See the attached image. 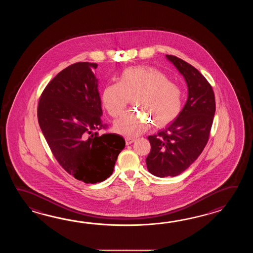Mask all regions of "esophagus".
<instances>
[{
    "label": "esophagus",
    "instance_id": "1",
    "mask_svg": "<svg viewBox=\"0 0 253 253\" xmlns=\"http://www.w3.org/2000/svg\"><path fill=\"white\" fill-rule=\"evenodd\" d=\"M134 141V138H131V137H126V145H130V144H132Z\"/></svg>",
    "mask_w": 253,
    "mask_h": 253
}]
</instances>
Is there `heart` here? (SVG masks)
<instances>
[{
	"mask_svg": "<svg viewBox=\"0 0 253 253\" xmlns=\"http://www.w3.org/2000/svg\"><path fill=\"white\" fill-rule=\"evenodd\" d=\"M134 97L141 112L128 111L115 122V129L126 136H135L149 128L170 124L183 108V91L162 71L150 66L130 67L121 72L119 82L108 84L102 92L103 107L117 118Z\"/></svg>",
	"mask_w": 253,
	"mask_h": 253,
	"instance_id": "1",
	"label": "heart"
}]
</instances>
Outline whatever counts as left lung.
Listing matches in <instances>:
<instances>
[{
    "label": "left lung",
    "instance_id": "left-lung-1",
    "mask_svg": "<svg viewBox=\"0 0 253 253\" xmlns=\"http://www.w3.org/2000/svg\"><path fill=\"white\" fill-rule=\"evenodd\" d=\"M167 58L184 77L188 98L172 124L148 136L151 151L146 166L158 177L176 176L198 158L209 140L215 113L214 92L204 75L182 59Z\"/></svg>",
    "mask_w": 253,
    "mask_h": 253
}]
</instances>
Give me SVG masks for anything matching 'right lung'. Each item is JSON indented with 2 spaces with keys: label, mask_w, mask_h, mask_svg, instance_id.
<instances>
[{
  "label": "right lung",
  "mask_w": 253,
  "mask_h": 253,
  "mask_svg": "<svg viewBox=\"0 0 253 253\" xmlns=\"http://www.w3.org/2000/svg\"><path fill=\"white\" fill-rule=\"evenodd\" d=\"M97 64L77 62L61 70L44 88L38 121L44 137L61 167L86 183L109 177L126 142L119 134L99 135L104 127Z\"/></svg>",
  "instance_id": "right-lung-1"
}]
</instances>
